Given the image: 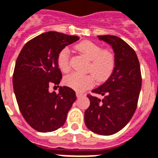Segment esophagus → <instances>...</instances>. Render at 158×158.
Listing matches in <instances>:
<instances>
[{
  "label": "esophagus",
  "instance_id": "obj_1",
  "mask_svg": "<svg viewBox=\"0 0 158 158\" xmlns=\"http://www.w3.org/2000/svg\"><path fill=\"white\" fill-rule=\"evenodd\" d=\"M76 95H77V97H78V98H79V97H82L84 94L83 93H81V92H77V93H76Z\"/></svg>",
  "mask_w": 158,
  "mask_h": 158
}]
</instances>
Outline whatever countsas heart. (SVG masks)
Segmentation results:
<instances>
[{"instance_id": "heart-1", "label": "heart", "mask_w": 158, "mask_h": 158, "mask_svg": "<svg viewBox=\"0 0 158 158\" xmlns=\"http://www.w3.org/2000/svg\"><path fill=\"white\" fill-rule=\"evenodd\" d=\"M75 49L88 60L86 72L89 74H79L77 72L66 76L64 82L70 88L77 92H83L91 88L97 81L102 83L111 77L116 67V56L110 49H102L98 44L91 41H81L75 46ZM56 64L64 73L71 70L70 54L67 48L61 49L56 56Z\"/></svg>"}]
</instances>
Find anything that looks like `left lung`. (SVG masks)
Masks as SVG:
<instances>
[{"label": "left lung", "instance_id": "1", "mask_svg": "<svg viewBox=\"0 0 158 158\" xmlns=\"http://www.w3.org/2000/svg\"><path fill=\"white\" fill-rule=\"evenodd\" d=\"M98 37L113 48L116 67L106 82L92 91L104 96L102 100L87 95L90 106L84 119L89 130L109 136L122 130L133 116L142 86V74L137 54L126 41L116 35Z\"/></svg>", "mask_w": 158, "mask_h": 158}]
</instances>
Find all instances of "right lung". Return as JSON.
I'll return each instance as SVG.
<instances>
[{"label":"right lung","instance_id":"obj_1","mask_svg":"<svg viewBox=\"0 0 158 158\" xmlns=\"http://www.w3.org/2000/svg\"><path fill=\"white\" fill-rule=\"evenodd\" d=\"M78 40L56 31L42 33L27 41L16 59L12 79L16 102L26 122L36 131L62 127L77 99L68 86H60L56 93L49 92V86H58L62 78L56 64L59 52Z\"/></svg>","mask_w":158,"mask_h":158}]
</instances>
